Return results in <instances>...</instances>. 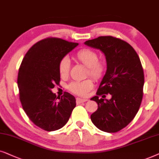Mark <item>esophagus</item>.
I'll return each mask as SVG.
<instances>
[{"label":"esophagus","mask_w":159,"mask_h":159,"mask_svg":"<svg viewBox=\"0 0 159 159\" xmlns=\"http://www.w3.org/2000/svg\"><path fill=\"white\" fill-rule=\"evenodd\" d=\"M87 100L88 99H86L76 98V102H77V104H80V103H82V102H86Z\"/></svg>","instance_id":"1"}]
</instances>
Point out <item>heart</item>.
Masks as SVG:
<instances>
[{"label": "heart", "mask_w": 159, "mask_h": 159, "mask_svg": "<svg viewBox=\"0 0 159 159\" xmlns=\"http://www.w3.org/2000/svg\"><path fill=\"white\" fill-rule=\"evenodd\" d=\"M74 58L78 62L87 67L86 75L92 76L95 80H99L104 75L106 70V65L99 60V54L90 48H82L74 55ZM59 73L61 77L66 78L70 73V61L68 58L63 57L58 65ZM94 86L92 79L84 81H73L68 85V89L78 96H84Z\"/></svg>", "instance_id": "obj_1"}]
</instances>
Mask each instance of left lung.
Here are the masks:
<instances>
[{
  "mask_svg": "<svg viewBox=\"0 0 159 159\" xmlns=\"http://www.w3.org/2000/svg\"><path fill=\"white\" fill-rule=\"evenodd\" d=\"M84 43L102 51L107 62L106 73L97 96L91 99L98 105L91 120L103 132H117L134 119L140 107L145 80L140 60L129 43L111 35ZM104 93L111 94V99H99L98 96Z\"/></svg>",
  "mask_w": 159,
  "mask_h": 159,
  "instance_id": "1",
  "label": "left lung"
}]
</instances>
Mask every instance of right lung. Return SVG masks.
<instances>
[{
  "label": "right lung",
  "instance_id": "1",
  "mask_svg": "<svg viewBox=\"0 0 159 159\" xmlns=\"http://www.w3.org/2000/svg\"><path fill=\"white\" fill-rule=\"evenodd\" d=\"M78 45L58 38H46L26 53L19 69L17 84L21 104L34 124L52 132L68 121L75 107V98L68 92L57 97L52 89L59 85L58 65Z\"/></svg>",
  "mask_w": 159,
  "mask_h": 159
}]
</instances>
